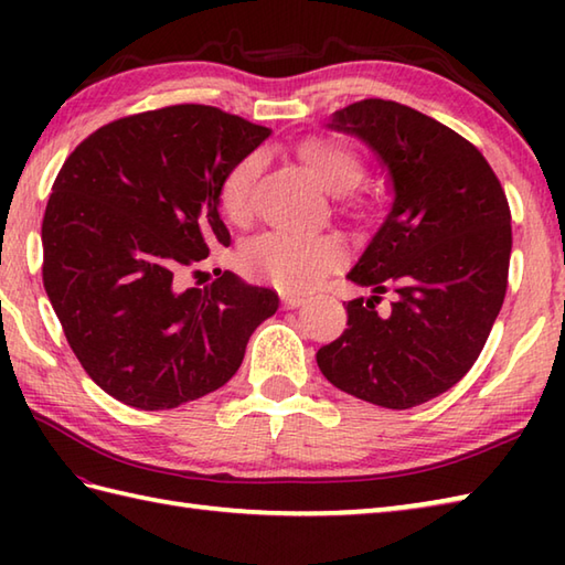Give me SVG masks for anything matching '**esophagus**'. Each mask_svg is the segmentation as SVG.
Returning <instances> with one entry per match:
<instances>
[{
	"label": "esophagus",
	"mask_w": 565,
	"mask_h": 565,
	"mask_svg": "<svg viewBox=\"0 0 565 565\" xmlns=\"http://www.w3.org/2000/svg\"><path fill=\"white\" fill-rule=\"evenodd\" d=\"M281 303H284V308H301L303 303H306V298L303 296H281Z\"/></svg>",
	"instance_id": "1"
}]
</instances>
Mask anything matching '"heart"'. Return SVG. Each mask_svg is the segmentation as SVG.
<instances>
[{
    "mask_svg": "<svg viewBox=\"0 0 565 565\" xmlns=\"http://www.w3.org/2000/svg\"><path fill=\"white\" fill-rule=\"evenodd\" d=\"M298 164L316 179V184L330 194H347L364 177L362 158L338 140L308 136L294 146ZM262 170L257 154L235 162L225 172L218 186V206L235 225H247L255 213V184ZM356 206L352 199H344ZM347 257V249L338 235H286L267 233L243 249L239 262L245 271L257 279L269 281L286 294H306L318 286L328 274L338 271Z\"/></svg>",
    "mask_w": 565,
    "mask_h": 565,
    "instance_id": "obj_1",
    "label": "heart"
}]
</instances>
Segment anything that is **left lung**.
<instances>
[{
    "label": "left lung",
    "mask_w": 565,
    "mask_h": 565,
    "mask_svg": "<svg viewBox=\"0 0 565 565\" xmlns=\"http://www.w3.org/2000/svg\"><path fill=\"white\" fill-rule=\"evenodd\" d=\"M328 128L364 140L386 167L393 203L347 279V330L316 359L332 386L407 411L459 383L481 354L508 291L510 206L466 138L386 99L334 111ZM393 288L388 317L379 292Z\"/></svg>",
    "instance_id": "1"
}]
</instances>
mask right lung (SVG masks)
<instances>
[{"label":"right lung","mask_w":565,"mask_h":565,"mask_svg":"<svg viewBox=\"0 0 565 565\" xmlns=\"http://www.w3.org/2000/svg\"><path fill=\"white\" fill-rule=\"evenodd\" d=\"M269 134L179 104L106 124L65 160L41 227L43 286L72 352L116 401L170 411L225 386L279 308L233 271L184 286L213 245H231L221 179Z\"/></svg>","instance_id":"1"}]
</instances>
